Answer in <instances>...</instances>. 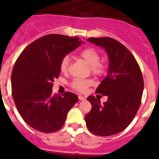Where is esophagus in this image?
<instances>
[{
	"label": "esophagus",
	"instance_id": "1",
	"mask_svg": "<svg viewBox=\"0 0 159 159\" xmlns=\"http://www.w3.org/2000/svg\"><path fill=\"white\" fill-rule=\"evenodd\" d=\"M78 98H79L80 101H84V100L86 99V98H85L83 96H82V95H79V96H78Z\"/></svg>",
	"mask_w": 159,
	"mask_h": 159
}]
</instances>
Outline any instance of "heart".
Returning <instances> with one entry per match:
<instances>
[{"label":"heart","instance_id":"1","mask_svg":"<svg viewBox=\"0 0 159 159\" xmlns=\"http://www.w3.org/2000/svg\"><path fill=\"white\" fill-rule=\"evenodd\" d=\"M80 57L87 62V64L91 67V70L93 74L101 75L104 72L105 67L104 65L100 63L101 59V54L97 49L93 48H87L84 50H82L80 53ZM70 59L69 57H64L61 61L60 63V70L61 72H66L68 69ZM92 81L90 80H74L72 83L73 88L78 91H85L87 87L92 85Z\"/></svg>","mask_w":159,"mask_h":159}]
</instances>
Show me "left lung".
Masks as SVG:
<instances>
[{
	"label": "left lung",
	"instance_id": "1",
	"mask_svg": "<svg viewBox=\"0 0 159 159\" xmlns=\"http://www.w3.org/2000/svg\"><path fill=\"white\" fill-rule=\"evenodd\" d=\"M87 41L104 48L108 56L107 76L96 91L108 99L102 104L100 99L90 96L87 101L92 108L85 120L92 133L113 135L128 127L139 108L143 91L142 72L133 54L116 39L104 37Z\"/></svg>",
	"mask_w": 159,
	"mask_h": 159
}]
</instances>
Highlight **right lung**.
Here are the masks:
<instances>
[{"instance_id":"obj_1","label":"right lung","mask_w":159,"mask_h":159,"mask_svg":"<svg viewBox=\"0 0 159 159\" xmlns=\"http://www.w3.org/2000/svg\"><path fill=\"white\" fill-rule=\"evenodd\" d=\"M82 43L78 37L48 34L27 46L16 60L11 73L12 97L25 122L36 130H58L78 101L72 92L53 95L52 88L62 58Z\"/></svg>"}]
</instances>
